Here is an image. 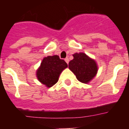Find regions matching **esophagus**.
Segmentation results:
<instances>
[{
	"mask_svg": "<svg viewBox=\"0 0 129 129\" xmlns=\"http://www.w3.org/2000/svg\"><path fill=\"white\" fill-rule=\"evenodd\" d=\"M64 60H65L66 62H67V64H68V62H69V59H68V58L67 57V58H66V59H64Z\"/></svg>",
	"mask_w": 129,
	"mask_h": 129,
	"instance_id": "esophagus-1",
	"label": "esophagus"
}]
</instances>
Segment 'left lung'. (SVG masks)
Returning a JSON list of instances; mask_svg holds the SVG:
<instances>
[{"label":"left lung","instance_id":"8db88e82","mask_svg":"<svg viewBox=\"0 0 129 129\" xmlns=\"http://www.w3.org/2000/svg\"><path fill=\"white\" fill-rule=\"evenodd\" d=\"M74 59L68 64V68L83 83H88L98 72V65L94 59L84 53H75Z\"/></svg>","mask_w":129,"mask_h":129}]
</instances>
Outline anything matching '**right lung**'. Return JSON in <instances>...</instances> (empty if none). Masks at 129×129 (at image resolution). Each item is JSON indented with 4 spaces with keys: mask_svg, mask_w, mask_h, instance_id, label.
Instances as JSON below:
<instances>
[{
    "mask_svg": "<svg viewBox=\"0 0 129 129\" xmlns=\"http://www.w3.org/2000/svg\"><path fill=\"white\" fill-rule=\"evenodd\" d=\"M67 67V62L58 55L48 56L43 59L41 66L37 69V77L43 85L51 87L58 81L61 73Z\"/></svg>",
    "mask_w": 129,
    "mask_h": 129,
    "instance_id": "right-lung-1",
    "label": "right lung"
}]
</instances>
